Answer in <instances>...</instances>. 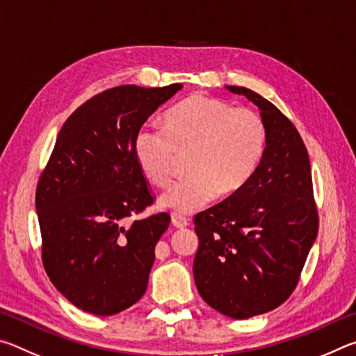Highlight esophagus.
<instances>
[{
    "instance_id": "1",
    "label": "esophagus",
    "mask_w": 356,
    "mask_h": 356,
    "mask_svg": "<svg viewBox=\"0 0 356 356\" xmlns=\"http://www.w3.org/2000/svg\"><path fill=\"white\" fill-rule=\"evenodd\" d=\"M171 222H172V226L174 227H177V229H184V227H186L190 225L188 222V220L185 218V216H182V215H179V213H171Z\"/></svg>"
}]
</instances>
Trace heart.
I'll list each match as a JSON object with an SVG mask.
<instances>
[{"label":"heart","instance_id":"b5f03b06","mask_svg":"<svg viewBox=\"0 0 356 356\" xmlns=\"http://www.w3.org/2000/svg\"><path fill=\"white\" fill-rule=\"evenodd\" d=\"M267 125L256 111L227 102L193 95L165 114V127L143 124L134 136V154L150 182L165 186L179 155L188 174L160 196V206L188 215L218 193L234 195L248 185L264 159Z\"/></svg>","mask_w":356,"mask_h":356}]
</instances>
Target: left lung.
Returning <instances> with one entry per match:
<instances>
[{
  "label": "left lung",
  "mask_w": 356,
  "mask_h": 356,
  "mask_svg": "<svg viewBox=\"0 0 356 356\" xmlns=\"http://www.w3.org/2000/svg\"><path fill=\"white\" fill-rule=\"evenodd\" d=\"M226 89L261 110L267 147L245 188L195 216L200 248L193 275L209 306L250 318L292 293L316 242L318 216L308 150L295 125L251 89Z\"/></svg>",
  "instance_id": "1"
}]
</instances>
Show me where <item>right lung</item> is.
Segmentation results:
<instances>
[{
    "label": "right lung",
    "instance_id": "obj_1",
    "mask_svg": "<svg viewBox=\"0 0 356 356\" xmlns=\"http://www.w3.org/2000/svg\"><path fill=\"white\" fill-rule=\"evenodd\" d=\"M182 84H125L95 95L65 120L35 190L45 272L72 305L95 316L130 308L147 289L166 212L129 216L154 202L134 136Z\"/></svg>",
    "mask_w": 356,
    "mask_h": 356
}]
</instances>
